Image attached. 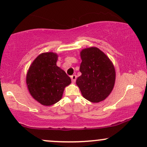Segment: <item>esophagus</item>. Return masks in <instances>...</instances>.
Segmentation results:
<instances>
[{"label":"esophagus","instance_id":"1","mask_svg":"<svg viewBox=\"0 0 147 147\" xmlns=\"http://www.w3.org/2000/svg\"><path fill=\"white\" fill-rule=\"evenodd\" d=\"M70 78H71V80H72V82H75L76 79H77V75H72L71 77H70Z\"/></svg>","mask_w":147,"mask_h":147}]
</instances>
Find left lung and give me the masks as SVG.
I'll return each mask as SVG.
<instances>
[{
	"label": "left lung",
	"instance_id": "left-lung-1",
	"mask_svg": "<svg viewBox=\"0 0 147 147\" xmlns=\"http://www.w3.org/2000/svg\"><path fill=\"white\" fill-rule=\"evenodd\" d=\"M81 75L76 84L83 96L92 102L105 100L113 90L116 72L112 61L96 47L85 49L81 52Z\"/></svg>",
	"mask_w": 147,
	"mask_h": 147
}]
</instances>
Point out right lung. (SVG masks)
Segmentation results:
<instances>
[{
    "mask_svg": "<svg viewBox=\"0 0 147 147\" xmlns=\"http://www.w3.org/2000/svg\"><path fill=\"white\" fill-rule=\"evenodd\" d=\"M57 55L45 53L37 57L26 75V84L31 95L43 105H51L61 98L70 77L57 66Z\"/></svg>",
    "mask_w": 147,
    "mask_h": 147,
    "instance_id": "add662e5",
    "label": "right lung"
}]
</instances>
